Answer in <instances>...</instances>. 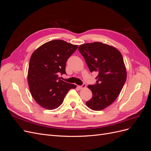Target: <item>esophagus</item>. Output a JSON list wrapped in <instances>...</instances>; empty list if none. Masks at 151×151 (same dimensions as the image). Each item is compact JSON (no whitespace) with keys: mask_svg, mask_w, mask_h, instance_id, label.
<instances>
[{"mask_svg":"<svg viewBox=\"0 0 151 151\" xmlns=\"http://www.w3.org/2000/svg\"><path fill=\"white\" fill-rule=\"evenodd\" d=\"M86 87V84H83L82 86H79V88L80 89H84Z\"/></svg>","mask_w":151,"mask_h":151,"instance_id":"34e87169","label":"esophagus"}]
</instances>
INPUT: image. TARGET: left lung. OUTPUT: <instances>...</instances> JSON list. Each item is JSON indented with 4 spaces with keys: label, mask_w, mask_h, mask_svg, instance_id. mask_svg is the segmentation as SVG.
I'll use <instances>...</instances> for the list:
<instances>
[{
    "label": "left lung",
    "mask_w": 151,
    "mask_h": 151,
    "mask_svg": "<svg viewBox=\"0 0 151 151\" xmlns=\"http://www.w3.org/2000/svg\"><path fill=\"white\" fill-rule=\"evenodd\" d=\"M78 50L89 70L98 72L96 84L88 86L93 97L86 104L93 110H102L115 101L126 81L123 57L115 47L101 42L81 45Z\"/></svg>",
    "instance_id": "obj_1"
}]
</instances>
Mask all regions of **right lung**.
Wrapping results in <instances>:
<instances>
[{
	"instance_id": "add662e5",
	"label": "right lung",
	"mask_w": 151,
	"mask_h": 151,
	"mask_svg": "<svg viewBox=\"0 0 151 151\" xmlns=\"http://www.w3.org/2000/svg\"><path fill=\"white\" fill-rule=\"evenodd\" d=\"M77 45L61 40L50 41L32 53L28 71L31 94L40 106L54 109L62 104L68 91L75 84L62 81L60 75L66 74L67 59L77 48Z\"/></svg>"
}]
</instances>
